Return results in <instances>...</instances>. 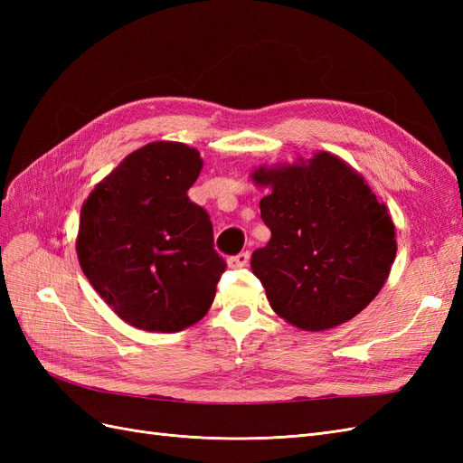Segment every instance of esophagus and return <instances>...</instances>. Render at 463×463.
Instances as JSON below:
<instances>
[{
	"label": "esophagus",
	"instance_id": "1",
	"mask_svg": "<svg viewBox=\"0 0 463 463\" xmlns=\"http://www.w3.org/2000/svg\"><path fill=\"white\" fill-rule=\"evenodd\" d=\"M249 259H250V253L249 250H243V253H240V255L230 257L228 264H230V269H243V266L249 264Z\"/></svg>",
	"mask_w": 463,
	"mask_h": 463
}]
</instances>
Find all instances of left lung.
Wrapping results in <instances>:
<instances>
[{
  "label": "left lung",
  "mask_w": 463,
  "mask_h": 463,
  "mask_svg": "<svg viewBox=\"0 0 463 463\" xmlns=\"http://www.w3.org/2000/svg\"><path fill=\"white\" fill-rule=\"evenodd\" d=\"M260 218L272 237L250 269L272 309L303 330H328L376 298L396 259L384 204L355 170L328 152L309 162L259 167Z\"/></svg>",
  "instance_id": "obj_1"
}]
</instances>
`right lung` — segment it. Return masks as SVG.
Instances as JSON below:
<instances>
[{
	"instance_id": "obj_1",
	"label": "right lung",
	"mask_w": 463,
	"mask_h": 463,
	"mask_svg": "<svg viewBox=\"0 0 463 463\" xmlns=\"http://www.w3.org/2000/svg\"><path fill=\"white\" fill-rule=\"evenodd\" d=\"M201 154L150 143L129 154L80 208V269L119 318L148 332L201 320L226 270L213 222L189 199Z\"/></svg>"
}]
</instances>
